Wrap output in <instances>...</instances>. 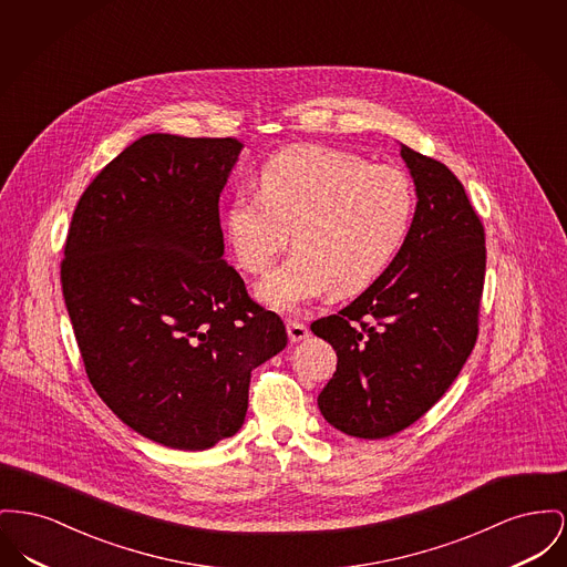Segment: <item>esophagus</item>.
<instances>
[{"instance_id":"34e87169","label":"esophagus","mask_w":567,"mask_h":567,"mask_svg":"<svg viewBox=\"0 0 567 567\" xmlns=\"http://www.w3.org/2000/svg\"><path fill=\"white\" fill-rule=\"evenodd\" d=\"M287 333H289L291 342H301L310 336V330L300 321H287Z\"/></svg>"}]
</instances>
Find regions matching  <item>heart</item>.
Segmentation results:
<instances>
[{"label":"heart","instance_id":"obj_1","mask_svg":"<svg viewBox=\"0 0 567 567\" xmlns=\"http://www.w3.org/2000/svg\"><path fill=\"white\" fill-rule=\"evenodd\" d=\"M415 207L400 168L321 145L271 156L259 193H239L225 212V237L248 274H266L280 250L291 257L257 287V298L291 312L326 291L351 296L370 287L399 255Z\"/></svg>","mask_w":567,"mask_h":567}]
</instances>
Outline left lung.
Wrapping results in <instances>:
<instances>
[{"mask_svg":"<svg viewBox=\"0 0 567 567\" xmlns=\"http://www.w3.org/2000/svg\"><path fill=\"white\" fill-rule=\"evenodd\" d=\"M415 214L399 255L367 291L310 330L338 364L319 394L340 433L383 439L420 420L465 367L484 289V227L458 177L400 143Z\"/></svg>","mask_w":567,"mask_h":567,"instance_id":"left-lung-1","label":"left lung"}]
</instances>
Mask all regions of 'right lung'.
Instances as JSON below:
<instances>
[{"mask_svg":"<svg viewBox=\"0 0 567 567\" xmlns=\"http://www.w3.org/2000/svg\"><path fill=\"white\" fill-rule=\"evenodd\" d=\"M237 138L154 133L76 203L62 291L85 372L134 433L200 452L246 417L250 372L287 347L229 266L218 199Z\"/></svg>","mask_w":567,"mask_h":567,"instance_id":"obj_1","label":"right lung"}]
</instances>
